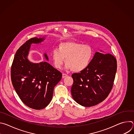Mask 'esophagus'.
<instances>
[{
  "label": "esophagus",
  "mask_w": 134,
  "mask_h": 134,
  "mask_svg": "<svg viewBox=\"0 0 134 134\" xmlns=\"http://www.w3.org/2000/svg\"><path fill=\"white\" fill-rule=\"evenodd\" d=\"M68 76V75H67V74L64 73V74H63L62 77H63V78H65V77H66V76Z\"/></svg>",
  "instance_id": "34e87169"
}]
</instances>
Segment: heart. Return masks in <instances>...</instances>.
Listing matches in <instances>:
<instances>
[{"label":"heart","instance_id":"obj_1","mask_svg":"<svg viewBox=\"0 0 134 134\" xmlns=\"http://www.w3.org/2000/svg\"><path fill=\"white\" fill-rule=\"evenodd\" d=\"M93 55V50L88 44L74 41L61 42L51 54L54 67L60 69L64 63L66 68L75 72L85 69L90 65Z\"/></svg>","mask_w":134,"mask_h":134}]
</instances>
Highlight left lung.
I'll return each mask as SVG.
<instances>
[{"label": "left lung", "instance_id": "8db88e82", "mask_svg": "<svg viewBox=\"0 0 134 134\" xmlns=\"http://www.w3.org/2000/svg\"><path fill=\"white\" fill-rule=\"evenodd\" d=\"M117 68V60L110 53L96 52L89 66L71 76V93L74 100L90 107L104 101L113 85Z\"/></svg>", "mask_w": 134, "mask_h": 134}]
</instances>
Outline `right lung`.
<instances>
[{
	"mask_svg": "<svg viewBox=\"0 0 134 134\" xmlns=\"http://www.w3.org/2000/svg\"><path fill=\"white\" fill-rule=\"evenodd\" d=\"M44 40L36 37L26 41L16 51L11 67L16 92L25 105L35 110L44 109L50 103L54 87L62 77V73L48 63L34 64L27 59L31 44ZM44 56L48 60L46 53Z\"/></svg>",
	"mask_w": 134,
	"mask_h": 134,
	"instance_id": "obj_1",
	"label": "right lung"
}]
</instances>
